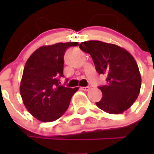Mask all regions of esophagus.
<instances>
[{"label":"esophagus","instance_id":"esophagus-1","mask_svg":"<svg viewBox=\"0 0 154 154\" xmlns=\"http://www.w3.org/2000/svg\"><path fill=\"white\" fill-rule=\"evenodd\" d=\"M82 90H84V91H89V89H90V87L86 86V87H82Z\"/></svg>","mask_w":154,"mask_h":154}]
</instances>
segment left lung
<instances>
[{
    "label": "left lung",
    "mask_w": 154,
    "mask_h": 154,
    "mask_svg": "<svg viewBox=\"0 0 154 154\" xmlns=\"http://www.w3.org/2000/svg\"><path fill=\"white\" fill-rule=\"evenodd\" d=\"M80 49L89 53L97 72L106 76V85L99 87L102 98L96 105L110 114L124 112L137 100L141 85L136 60L124 48L100 41H88Z\"/></svg>",
    "instance_id": "obj_1"
}]
</instances>
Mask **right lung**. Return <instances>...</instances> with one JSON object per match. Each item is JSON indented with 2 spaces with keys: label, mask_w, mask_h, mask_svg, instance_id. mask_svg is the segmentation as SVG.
Segmentation results:
<instances>
[{
  "label": "right lung",
  "mask_w": 154,
  "mask_h": 154,
  "mask_svg": "<svg viewBox=\"0 0 154 154\" xmlns=\"http://www.w3.org/2000/svg\"><path fill=\"white\" fill-rule=\"evenodd\" d=\"M78 42L43 45L32 53L25 63L20 85V94L25 108L43 122L60 118L69 105L72 95L78 90L59 85L64 77V54Z\"/></svg>",
  "instance_id": "right-lung-1"
}]
</instances>
